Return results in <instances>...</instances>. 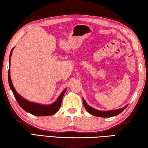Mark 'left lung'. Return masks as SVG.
<instances>
[{
    "label": "left lung",
    "mask_w": 148,
    "mask_h": 148,
    "mask_svg": "<svg viewBox=\"0 0 148 148\" xmlns=\"http://www.w3.org/2000/svg\"><path fill=\"white\" fill-rule=\"evenodd\" d=\"M83 101V104L86 110L90 114H91L92 115L95 116H98V117H102V118H109V117H112V116H117L119 114L122 112L127 107V105H126L125 107H124L122 108H120V109L116 110H110V111H100L97 110L96 109H94L92 107H90L87 104L86 102L85 101L84 99H82Z\"/></svg>",
    "instance_id": "left-lung-1"
}]
</instances>
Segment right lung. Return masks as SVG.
<instances>
[{
  "instance_id": "right-lung-1",
  "label": "right lung",
  "mask_w": 148,
  "mask_h": 148,
  "mask_svg": "<svg viewBox=\"0 0 148 148\" xmlns=\"http://www.w3.org/2000/svg\"><path fill=\"white\" fill-rule=\"evenodd\" d=\"M13 49H14V48L12 49L11 53H10V57H11L12 56ZM9 61H10V58L9 59ZM8 82L10 88H11L13 94L14 95L15 99H16L18 104L20 105V107H21L23 110H25L26 112L36 116H47L53 115L54 114H55L57 111L60 109V107L61 106L62 98H63L65 92L66 91V89L64 90L63 92L62 93L59 97L58 98V99L52 105H41L40 104H38V103H34L28 101L25 99L24 98H23L19 94H18L16 92V90H15L14 86H13L11 77H10V69L8 71Z\"/></svg>"
}]
</instances>
